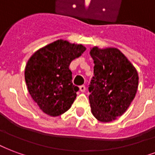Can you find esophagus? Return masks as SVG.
Masks as SVG:
<instances>
[{
  "label": "esophagus",
  "instance_id": "obj_1",
  "mask_svg": "<svg viewBox=\"0 0 155 155\" xmlns=\"http://www.w3.org/2000/svg\"><path fill=\"white\" fill-rule=\"evenodd\" d=\"M79 89L81 91V92H85V91H86V87H85L84 85H82L81 87H79Z\"/></svg>",
  "mask_w": 155,
  "mask_h": 155
}]
</instances>
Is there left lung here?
<instances>
[{
  "instance_id": "obj_1",
  "label": "left lung",
  "mask_w": 155,
  "mask_h": 155,
  "mask_svg": "<svg viewBox=\"0 0 155 155\" xmlns=\"http://www.w3.org/2000/svg\"><path fill=\"white\" fill-rule=\"evenodd\" d=\"M94 77L89 85L91 109L100 122L109 123L126 112L137 94L139 77L118 49H91Z\"/></svg>"
}]
</instances>
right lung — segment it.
<instances>
[{"mask_svg":"<svg viewBox=\"0 0 155 155\" xmlns=\"http://www.w3.org/2000/svg\"><path fill=\"white\" fill-rule=\"evenodd\" d=\"M86 51L82 45L60 39L39 49L30 57L24 72L29 94L51 117L70 109L79 88L72 82L69 64Z\"/></svg>","mask_w":155,"mask_h":155,"instance_id":"obj_1","label":"right lung"}]
</instances>
